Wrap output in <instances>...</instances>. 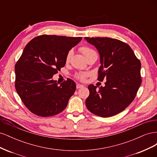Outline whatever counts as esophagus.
Wrapping results in <instances>:
<instances>
[{
  "label": "esophagus",
  "instance_id": "1",
  "mask_svg": "<svg viewBox=\"0 0 157 157\" xmlns=\"http://www.w3.org/2000/svg\"><path fill=\"white\" fill-rule=\"evenodd\" d=\"M84 87V86L82 84H77V88L78 89V88H82Z\"/></svg>",
  "mask_w": 157,
  "mask_h": 157
}]
</instances>
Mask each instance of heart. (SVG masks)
Masks as SVG:
<instances>
[{
    "mask_svg": "<svg viewBox=\"0 0 157 157\" xmlns=\"http://www.w3.org/2000/svg\"><path fill=\"white\" fill-rule=\"evenodd\" d=\"M80 51L82 52L83 54L84 55V56H86L88 54L90 53V52H93L94 50H92V49H90V48H88V47L84 46V47H82V48H80ZM72 54H73V51L72 50H69L67 52V56H66V61H67V62H68V61L70 60L71 56H72ZM88 75V74L86 73H79L76 75V77H77L78 79H80V80H83L85 79V78L87 77Z\"/></svg>",
    "mask_w": 157,
    "mask_h": 157,
    "instance_id": "heart-1",
    "label": "heart"
}]
</instances>
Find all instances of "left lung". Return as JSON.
Returning <instances> with one entry per match:
<instances>
[{
	"label": "left lung",
	"mask_w": 157,
	"mask_h": 157,
	"mask_svg": "<svg viewBox=\"0 0 157 157\" xmlns=\"http://www.w3.org/2000/svg\"><path fill=\"white\" fill-rule=\"evenodd\" d=\"M99 52L101 66L99 81L105 86L90 84L86 105L93 114L109 117L124 111L134 100L140 85L141 62L130 46L119 40L107 37H85Z\"/></svg>",
	"instance_id": "8db88e82"
}]
</instances>
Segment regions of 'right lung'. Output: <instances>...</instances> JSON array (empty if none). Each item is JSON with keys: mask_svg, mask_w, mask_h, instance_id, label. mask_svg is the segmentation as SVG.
I'll return each mask as SVG.
<instances>
[{"mask_svg": "<svg viewBox=\"0 0 157 157\" xmlns=\"http://www.w3.org/2000/svg\"><path fill=\"white\" fill-rule=\"evenodd\" d=\"M81 40L82 37L43 35L26 45L15 66V87L31 113L50 117L67 107L75 92V82L68 78L59 85L52 78L65 66L67 52Z\"/></svg>", "mask_w": 157, "mask_h": 157, "instance_id": "1", "label": "right lung"}]
</instances>
